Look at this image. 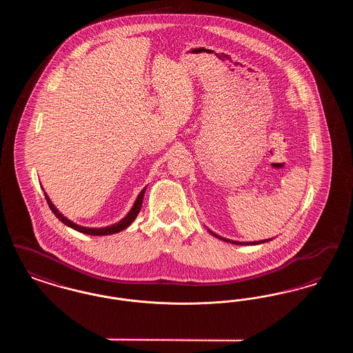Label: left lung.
<instances>
[{"instance_id":"left-lung-1","label":"left lung","mask_w":353,"mask_h":353,"mask_svg":"<svg viewBox=\"0 0 353 353\" xmlns=\"http://www.w3.org/2000/svg\"><path fill=\"white\" fill-rule=\"evenodd\" d=\"M208 232L212 235H214L216 238H219L221 241H225V242H229V243H234V245H261V243H265V242H269L272 238L269 239H261V241H252V242H239V241H233V239H228L225 236H221V235L216 234L214 232H212L210 229H208Z\"/></svg>"}]
</instances>
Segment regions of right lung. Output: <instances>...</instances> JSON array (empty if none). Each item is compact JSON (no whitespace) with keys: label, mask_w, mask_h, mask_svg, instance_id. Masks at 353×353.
<instances>
[{"label":"right lung","mask_w":353,"mask_h":353,"mask_svg":"<svg viewBox=\"0 0 353 353\" xmlns=\"http://www.w3.org/2000/svg\"><path fill=\"white\" fill-rule=\"evenodd\" d=\"M145 190H147V186L139 193V196H137L136 201H134V205H132L131 210L125 214L124 219H120L117 223H112V225L104 226V228H85V226H81V225L72 222L71 219H66V217L55 208V205L51 202L50 197H49L46 193H45V197H46L48 203H49V206H50L51 212L55 214V217L59 219L61 222H63L68 228H71V229H74V230H77V232H79V233H83V234L110 235L115 234V233H119V232L127 229V228L134 222V219L137 217V214H139V212H140V209H141V203H143V199H144Z\"/></svg>","instance_id":"1"}]
</instances>
